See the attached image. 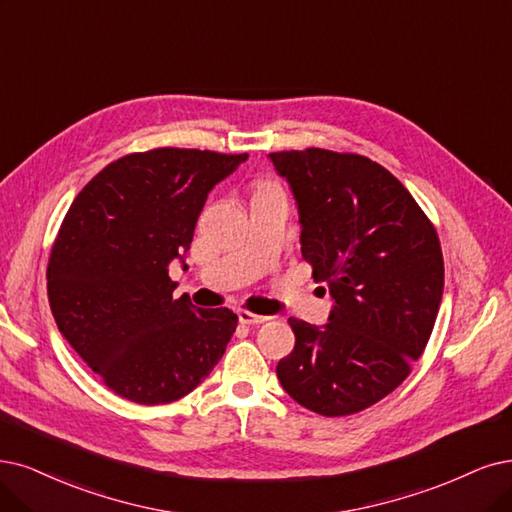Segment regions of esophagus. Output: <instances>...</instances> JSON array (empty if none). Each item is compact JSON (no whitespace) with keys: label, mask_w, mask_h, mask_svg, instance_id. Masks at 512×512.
<instances>
[{"label":"esophagus","mask_w":512,"mask_h":512,"mask_svg":"<svg viewBox=\"0 0 512 512\" xmlns=\"http://www.w3.org/2000/svg\"><path fill=\"white\" fill-rule=\"evenodd\" d=\"M238 320H240L242 325L257 327V325H263V323H266V320H270V316H261V314H253V312L240 310V312H238Z\"/></svg>","instance_id":"obj_1"}]
</instances>
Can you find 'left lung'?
Listing matches in <instances>:
<instances>
[{"label":"left lung","mask_w":512,"mask_h":512,"mask_svg":"<svg viewBox=\"0 0 512 512\" xmlns=\"http://www.w3.org/2000/svg\"><path fill=\"white\" fill-rule=\"evenodd\" d=\"M268 158L293 192L301 255L333 299L323 327L289 318L295 348L276 375L301 407L358 413L401 386L428 344L445 274L437 230L365 156L310 147Z\"/></svg>","instance_id":"obj_1"}]
</instances>
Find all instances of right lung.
<instances>
[{
    "label": "right lung",
    "mask_w": 512,
    "mask_h": 512,
    "mask_svg": "<svg viewBox=\"0 0 512 512\" xmlns=\"http://www.w3.org/2000/svg\"><path fill=\"white\" fill-rule=\"evenodd\" d=\"M249 156L160 147L105 166L73 200L48 263L56 327L122 399L164 405L213 371L238 316L173 297L211 189Z\"/></svg>",
    "instance_id": "right-lung-1"
}]
</instances>
